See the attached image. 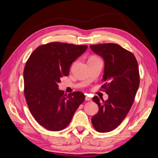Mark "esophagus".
<instances>
[{"instance_id": "esophagus-1", "label": "esophagus", "mask_w": 158, "mask_h": 158, "mask_svg": "<svg viewBox=\"0 0 158 158\" xmlns=\"http://www.w3.org/2000/svg\"><path fill=\"white\" fill-rule=\"evenodd\" d=\"M85 100L87 101V102H89V101L92 100V99L89 97H85Z\"/></svg>"}]
</instances>
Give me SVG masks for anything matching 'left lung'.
<instances>
[{"label":"left lung","instance_id":"obj_1","mask_svg":"<svg viewBox=\"0 0 158 158\" xmlns=\"http://www.w3.org/2000/svg\"><path fill=\"white\" fill-rule=\"evenodd\" d=\"M90 48L104 61L102 81L106 83L102 87L108 95L106 101L93 97L99 111L92 123L99 132H108L122 123L133 104L139 86L138 63L132 53L117 44L92 45Z\"/></svg>","mask_w":158,"mask_h":158}]
</instances>
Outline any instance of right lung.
<instances>
[{
  "mask_svg": "<svg viewBox=\"0 0 158 158\" xmlns=\"http://www.w3.org/2000/svg\"><path fill=\"white\" fill-rule=\"evenodd\" d=\"M87 48V45L50 43L36 48L27 61L24 71L26 101L35 120L48 130L66 128L84 102L83 93L67 95L58 85Z\"/></svg>",
  "mask_w": 158,
  "mask_h": 158,
  "instance_id": "obj_1",
  "label": "right lung"
}]
</instances>
